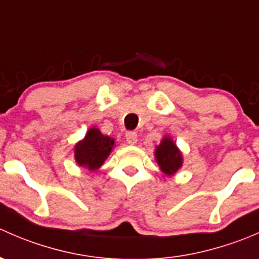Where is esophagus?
I'll return each mask as SVG.
<instances>
[{"label": "esophagus", "instance_id": "34e87169", "mask_svg": "<svg viewBox=\"0 0 259 259\" xmlns=\"http://www.w3.org/2000/svg\"><path fill=\"white\" fill-rule=\"evenodd\" d=\"M125 139H126L129 145H135L138 142V134L135 132H127L126 134H125Z\"/></svg>", "mask_w": 259, "mask_h": 259}]
</instances>
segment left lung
<instances>
[{
	"label": "left lung",
	"mask_w": 259,
	"mask_h": 259,
	"mask_svg": "<svg viewBox=\"0 0 259 259\" xmlns=\"http://www.w3.org/2000/svg\"><path fill=\"white\" fill-rule=\"evenodd\" d=\"M154 156L159 169L165 176L171 177L177 174L183 166V154L170 137L165 135L160 140V144L155 146Z\"/></svg>",
	"instance_id": "obj_1"
}]
</instances>
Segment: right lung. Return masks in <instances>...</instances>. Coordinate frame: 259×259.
Returning a JSON list of instances; mask_svg holds the SVG:
<instances>
[{"label":"right lung","mask_w":259,"mask_h":259,"mask_svg":"<svg viewBox=\"0 0 259 259\" xmlns=\"http://www.w3.org/2000/svg\"><path fill=\"white\" fill-rule=\"evenodd\" d=\"M114 146L115 140L113 138L104 135L98 127L93 126L88 130L83 139L75 145V161L81 168L95 171L108 159Z\"/></svg>","instance_id":"add662e5"}]
</instances>
